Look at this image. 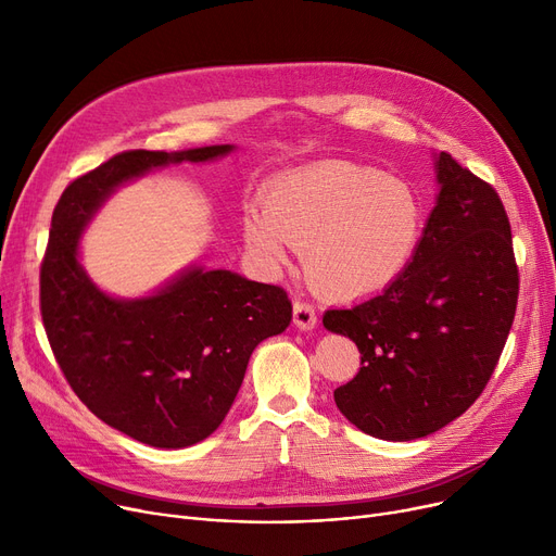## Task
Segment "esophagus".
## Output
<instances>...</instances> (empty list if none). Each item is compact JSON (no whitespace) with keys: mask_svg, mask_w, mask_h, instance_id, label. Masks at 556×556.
<instances>
[{"mask_svg":"<svg viewBox=\"0 0 556 556\" xmlns=\"http://www.w3.org/2000/svg\"><path fill=\"white\" fill-rule=\"evenodd\" d=\"M293 323L300 331H313L317 327V315L313 311V306L304 304V302H295L293 306Z\"/></svg>","mask_w":556,"mask_h":556,"instance_id":"34e87169","label":"esophagus"}]
</instances>
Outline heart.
Returning <instances> with one entry per match:
<instances>
[{
	"label": "heart",
	"instance_id": "obj_1",
	"mask_svg": "<svg viewBox=\"0 0 556 556\" xmlns=\"http://www.w3.org/2000/svg\"><path fill=\"white\" fill-rule=\"evenodd\" d=\"M261 210H248L243 239L268 268L290 248L317 295L349 302L394 283L419 248L424 204L417 191L374 166L331 160L268 180Z\"/></svg>",
	"mask_w": 556,
	"mask_h": 556
}]
</instances>
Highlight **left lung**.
I'll return each instance as SVG.
<instances>
[{"label":"left lung","instance_id":"left-lung-1","mask_svg":"<svg viewBox=\"0 0 556 556\" xmlns=\"http://www.w3.org/2000/svg\"><path fill=\"white\" fill-rule=\"evenodd\" d=\"M419 248L381 295L323 317L361 352L354 381L333 392L358 430L413 442L464 415L482 394L507 342L518 268L503 202L448 153Z\"/></svg>","mask_w":556,"mask_h":556}]
</instances>
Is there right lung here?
<instances>
[{
    "instance_id": "right-lung-1",
    "label": "right lung",
    "mask_w": 556,
    "mask_h": 556,
    "mask_svg": "<svg viewBox=\"0 0 556 556\" xmlns=\"http://www.w3.org/2000/svg\"><path fill=\"white\" fill-rule=\"evenodd\" d=\"M128 151L74 180L58 200L40 270L42 323L67 383L108 426L155 448H187L223 424L254 346L279 336L293 306L279 286L200 263L143 298H114L80 263V239L108 198L168 164L229 155Z\"/></svg>"
}]
</instances>
